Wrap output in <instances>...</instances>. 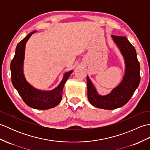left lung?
I'll return each instance as SVG.
<instances>
[{"mask_svg": "<svg viewBox=\"0 0 150 150\" xmlns=\"http://www.w3.org/2000/svg\"><path fill=\"white\" fill-rule=\"evenodd\" d=\"M111 38L119 47L125 63L122 81L110 93L101 95L87 75L88 98L90 103L96 108L110 110L122 107L128 103L138 88L141 79L140 64L135 47L126 37L111 35Z\"/></svg>", "mask_w": 150, "mask_h": 150, "instance_id": "8db88e82", "label": "left lung"}]
</instances>
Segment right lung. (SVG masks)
Returning a JSON list of instances; mask_svg holds the SVG:
<instances>
[{"instance_id":"add662e5","label":"right lung","mask_w":150,"mask_h":150,"mask_svg":"<svg viewBox=\"0 0 150 150\" xmlns=\"http://www.w3.org/2000/svg\"><path fill=\"white\" fill-rule=\"evenodd\" d=\"M33 31L19 42L15 49V54L11 60L10 69L11 82L22 100L28 106L37 110H48L57 106L62 100V90L66 81L70 77L73 70L66 72L61 82L52 90H41L34 88L28 82L24 74V60L26 44Z\"/></svg>"}]
</instances>
